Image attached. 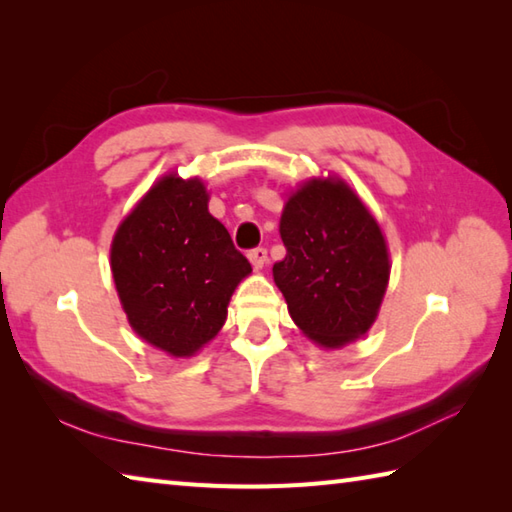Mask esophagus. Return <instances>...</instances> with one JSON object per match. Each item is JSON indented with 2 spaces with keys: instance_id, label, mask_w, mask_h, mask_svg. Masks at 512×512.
<instances>
[{
  "instance_id": "1",
  "label": "esophagus",
  "mask_w": 512,
  "mask_h": 512,
  "mask_svg": "<svg viewBox=\"0 0 512 512\" xmlns=\"http://www.w3.org/2000/svg\"><path fill=\"white\" fill-rule=\"evenodd\" d=\"M248 259H250V264H253L255 270H262L268 262V250L264 246H257L253 250H248Z\"/></svg>"
}]
</instances>
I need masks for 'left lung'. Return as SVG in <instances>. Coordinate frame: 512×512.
<instances>
[{
    "label": "left lung",
    "instance_id": "1",
    "mask_svg": "<svg viewBox=\"0 0 512 512\" xmlns=\"http://www.w3.org/2000/svg\"><path fill=\"white\" fill-rule=\"evenodd\" d=\"M286 257L273 266L288 312L323 347L363 336L389 281L380 226L341 180H310L281 213Z\"/></svg>",
    "mask_w": 512,
    "mask_h": 512
}]
</instances>
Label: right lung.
Masks as SVG:
<instances>
[{"label":"right lung","mask_w":512,"mask_h":512,"mask_svg":"<svg viewBox=\"0 0 512 512\" xmlns=\"http://www.w3.org/2000/svg\"><path fill=\"white\" fill-rule=\"evenodd\" d=\"M206 204L200 180L162 178L112 242L129 323L171 356H191L220 332L233 290L253 270Z\"/></svg>","instance_id":"1"}]
</instances>
